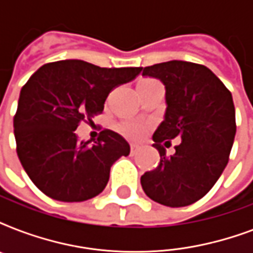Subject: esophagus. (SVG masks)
<instances>
[{"mask_svg": "<svg viewBox=\"0 0 253 253\" xmlns=\"http://www.w3.org/2000/svg\"><path fill=\"white\" fill-rule=\"evenodd\" d=\"M139 150H140V148H139V146L131 144V150H130V155H131V156H135V155H136L139 152Z\"/></svg>", "mask_w": 253, "mask_h": 253, "instance_id": "obj_1", "label": "esophagus"}]
</instances>
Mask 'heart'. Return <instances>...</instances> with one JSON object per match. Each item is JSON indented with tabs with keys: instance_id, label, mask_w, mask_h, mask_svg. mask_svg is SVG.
Here are the masks:
<instances>
[{
	"instance_id": "b5f03b06",
	"label": "heart",
	"mask_w": 253,
	"mask_h": 253,
	"mask_svg": "<svg viewBox=\"0 0 253 253\" xmlns=\"http://www.w3.org/2000/svg\"><path fill=\"white\" fill-rule=\"evenodd\" d=\"M150 81V80H143ZM142 81V83H143ZM147 125L140 121H125V122L119 123V131L122 132L125 136L130 139H140L143 135L146 134Z\"/></svg>"
}]
</instances>
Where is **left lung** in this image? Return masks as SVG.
<instances>
[{
	"instance_id": "left-lung-1",
	"label": "left lung",
	"mask_w": 253,
	"mask_h": 253,
	"mask_svg": "<svg viewBox=\"0 0 253 253\" xmlns=\"http://www.w3.org/2000/svg\"><path fill=\"white\" fill-rule=\"evenodd\" d=\"M143 76L166 85V118L155 131L160 164L140 177L151 200L182 208L201 200L228 163L235 139L231 91L205 65L172 60L142 68ZM178 137L176 152L167 157L162 143Z\"/></svg>"
}]
</instances>
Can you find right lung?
I'll return each instance as SVG.
<instances>
[{"mask_svg": "<svg viewBox=\"0 0 253 253\" xmlns=\"http://www.w3.org/2000/svg\"><path fill=\"white\" fill-rule=\"evenodd\" d=\"M142 71L101 68L83 60L48 63L23 85L14 115V136L22 167L45 196L81 202L98 196L110 168L130 146L119 134L102 130L97 142H79L80 122L103 111L114 87L134 80Z\"/></svg>", "mask_w": 253, "mask_h": 253, "instance_id": "obj_1", "label": "right lung"}]
</instances>
